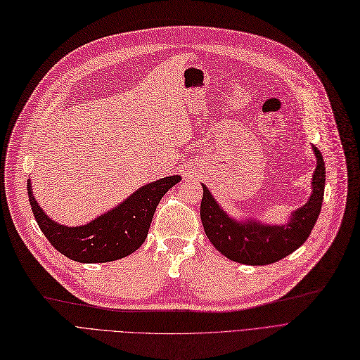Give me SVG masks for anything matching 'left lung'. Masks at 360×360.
<instances>
[{"mask_svg": "<svg viewBox=\"0 0 360 360\" xmlns=\"http://www.w3.org/2000/svg\"><path fill=\"white\" fill-rule=\"evenodd\" d=\"M313 151L317 166L311 179L309 202L292 212L283 225L261 224L257 219L236 221L218 205L203 185L200 218L210 243L224 257L246 265H267L277 262L297 250L307 240L321 214L325 193V163L316 146Z\"/></svg>", "mask_w": 360, "mask_h": 360, "instance_id": "8db88e82", "label": "left lung"}]
</instances>
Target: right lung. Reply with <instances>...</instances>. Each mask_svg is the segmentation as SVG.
Wrapping results in <instances>:
<instances>
[{
	"mask_svg": "<svg viewBox=\"0 0 360 360\" xmlns=\"http://www.w3.org/2000/svg\"><path fill=\"white\" fill-rule=\"evenodd\" d=\"M179 181L181 176L175 175L146 184L117 207L78 227H66L46 215L34 198L31 179L28 181V195L39 230L62 255L86 264L110 262L124 258L141 248L148 234L157 205Z\"/></svg>",
	"mask_w": 360,
	"mask_h": 360,
	"instance_id": "right-lung-1",
	"label": "right lung"
}]
</instances>
